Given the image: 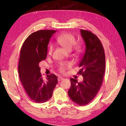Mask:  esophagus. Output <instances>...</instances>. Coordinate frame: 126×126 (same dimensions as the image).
Segmentation results:
<instances>
[{"instance_id":"1","label":"esophagus","mask_w":126,"mask_h":126,"mask_svg":"<svg viewBox=\"0 0 126 126\" xmlns=\"http://www.w3.org/2000/svg\"><path fill=\"white\" fill-rule=\"evenodd\" d=\"M63 79V77H58V81H60L61 80H62Z\"/></svg>"}]
</instances>
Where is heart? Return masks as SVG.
<instances>
[{"label": "heart", "instance_id": "b5f03b06", "mask_svg": "<svg viewBox=\"0 0 126 126\" xmlns=\"http://www.w3.org/2000/svg\"><path fill=\"white\" fill-rule=\"evenodd\" d=\"M57 41L60 46H62L63 48L66 49L67 50L70 51L76 44V39L72 34L69 33H64L57 37ZM53 48H54L53 46L52 45H50L48 49L49 55H51L52 54ZM79 49V48L78 47H75L76 50H78ZM71 63H69L68 64H61L60 66V71L62 72H64L67 68L71 67Z\"/></svg>", "mask_w": 126, "mask_h": 126}]
</instances>
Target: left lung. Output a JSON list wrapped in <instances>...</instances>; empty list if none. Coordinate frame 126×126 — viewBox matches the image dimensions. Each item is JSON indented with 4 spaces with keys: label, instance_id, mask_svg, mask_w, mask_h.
Segmentation results:
<instances>
[{
    "label": "left lung",
    "instance_id": "left-lung-1",
    "mask_svg": "<svg viewBox=\"0 0 126 126\" xmlns=\"http://www.w3.org/2000/svg\"><path fill=\"white\" fill-rule=\"evenodd\" d=\"M86 46L85 53L79 64L78 73L83 81L78 82L71 78V87L68 91L70 98L75 104L85 106L93 100L99 90L105 71V55L99 39L93 33L80 30Z\"/></svg>",
    "mask_w": 126,
    "mask_h": 126
}]
</instances>
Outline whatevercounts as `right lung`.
<instances>
[{
	"instance_id": "1",
	"label": "right lung",
	"mask_w": 126,
	"mask_h": 126,
	"mask_svg": "<svg viewBox=\"0 0 126 126\" xmlns=\"http://www.w3.org/2000/svg\"><path fill=\"white\" fill-rule=\"evenodd\" d=\"M52 30H41L32 33L22 45L18 64V73L25 92L32 100L43 103L51 98L58 83L54 74L42 77L39 63L46 59L48 45L52 35Z\"/></svg>"
}]
</instances>
